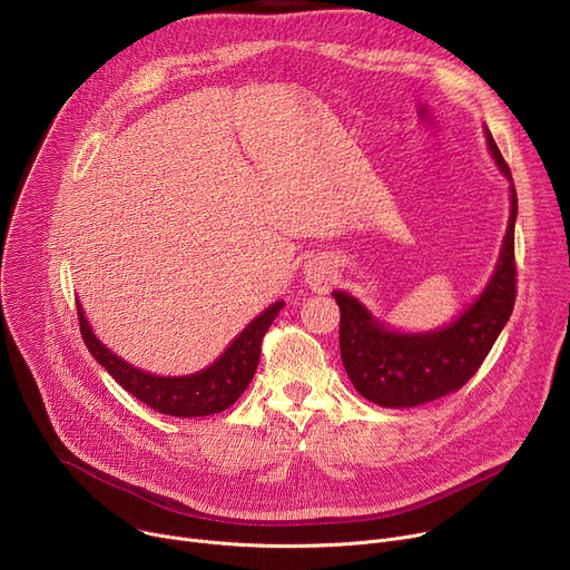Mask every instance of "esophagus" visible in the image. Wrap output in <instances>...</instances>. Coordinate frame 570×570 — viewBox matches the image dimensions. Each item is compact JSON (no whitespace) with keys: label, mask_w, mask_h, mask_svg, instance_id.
<instances>
[{"label":"esophagus","mask_w":570,"mask_h":570,"mask_svg":"<svg viewBox=\"0 0 570 570\" xmlns=\"http://www.w3.org/2000/svg\"><path fill=\"white\" fill-rule=\"evenodd\" d=\"M332 275H334V271H332V263L327 258H312L305 265V282L309 284L312 291L325 293L330 288Z\"/></svg>","instance_id":"34e87169"}]
</instances>
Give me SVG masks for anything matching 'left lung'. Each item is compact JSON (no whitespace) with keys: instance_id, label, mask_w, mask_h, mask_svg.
I'll use <instances>...</instances> for the list:
<instances>
[{"instance_id":"1","label":"left lung","mask_w":570,"mask_h":570,"mask_svg":"<svg viewBox=\"0 0 570 570\" xmlns=\"http://www.w3.org/2000/svg\"><path fill=\"white\" fill-rule=\"evenodd\" d=\"M492 158L511 180V169L485 128ZM515 215L518 197L511 180V215L498 271L483 293L446 327L405 334L373 318L362 302L334 291L341 309L338 348L355 390L383 407H414L461 390L479 371L515 305Z\"/></svg>"}]
</instances>
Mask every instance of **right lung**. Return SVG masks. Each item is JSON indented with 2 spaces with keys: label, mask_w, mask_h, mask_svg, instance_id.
Returning <instances> with one entry per match:
<instances>
[{
  "label": "right lung",
  "mask_w": 570,
  "mask_h": 570,
  "mask_svg": "<svg viewBox=\"0 0 570 570\" xmlns=\"http://www.w3.org/2000/svg\"><path fill=\"white\" fill-rule=\"evenodd\" d=\"M284 302H275L261 316H256L236 338L234 344L226 348L208 368L197 371L193 375H178L165 377L146 373L135 368L132 364L124 362L119 355H114L105 348L98 336L94 334L82 305L78 302V316H80V332L89 353L105 371L117 381L126 392L135 399L154 407L156 412L169 416H206L217 414L234 405L240 394L252 383L254 371L261 357V341L273 325L275 316L282 312Z\"/></svg>",
  "instance_id": "1"
}]
</instances>
